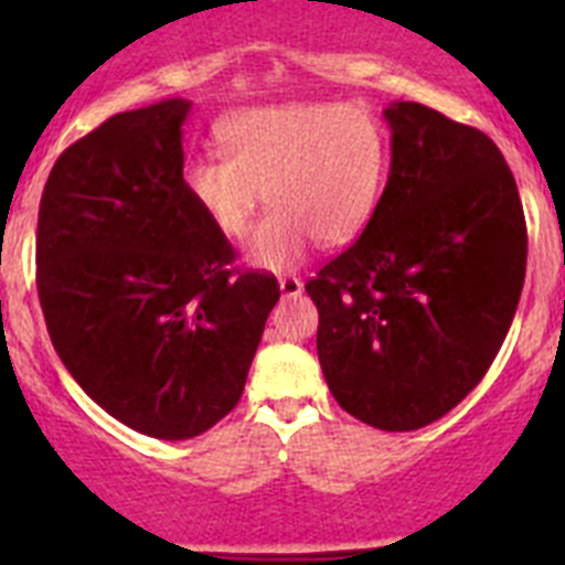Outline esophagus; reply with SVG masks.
I'll return each instance as SVG.
<instances>
[{
  "label": "esophagus",
  "instance_id": "obj_1",
  "mask_svg": "<svg viewBox=\"0 0 565 565\" xmlns=\"http://www.w3.org/2000/svg\"><path fill=\"white\" fill-rule=\"evenodd\" d=\"M302 279L299 277H279V291H282V297H299L302 294Z\"/></svg>",
  "mask_w": 565,
  "mask_h": 565
}]
</instances>
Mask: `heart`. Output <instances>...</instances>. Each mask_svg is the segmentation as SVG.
Here are the masks:
<instances>
[{
	"mask_svg": "<svg viewBox=\"0 0 565 565\" xmlns=\"http://www.w3.org/2000/svg\"><path fill=\"white\" fill-rule=\"evenodd\" d=\"M226 154H194L183 189L223 237L243 239L268 198L246 259L291 271L313 239L351 243L371 223L391 169V135L359 104L294 102L252 107L217 129Z\"/></svg>",
	"mask_w": 565,
	"mask_h": 565,
	"instance_id": "1",
	"label": "heart"
}]
</instances>
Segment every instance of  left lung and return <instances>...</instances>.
Wrapping results in <instances>:
<instances>
[{
	"instance_id": "1",
	"label": "left lung",
	"mask_w": 565,
	"mask_h": 565,
	"mask_svg": "<svg viewBox=\"0 0 565 565\" xmlns=\"http://www.w3.org/2000/svg\"><path fill=\"white\" fill-rule=\"evenodd\" d=\"M391 174L371 223L306 286L342 411L387 433L438 422L501 351L526 274L515 178L481 129L384 109Z\"/></svg>"
}]
</instances>
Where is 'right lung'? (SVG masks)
I'll return each mask as SVG.
<instances>
[{"instance_id":"add662e5","label":"right lung","mask_w":565,"mask_h":565,"mask_svg":"<svg viewBox=\"0 0 565 565\" xmlns=\"http://www.w3.org/2000/svg\"><path fill=\"white\" fill-rule=\"evenodd\" d=\"M192 102L118 113L58 154L39 203L36 286L58 359L143 436L206 433L243 396L279 286L183 189Z\"/></svg>"}]
</instances>
